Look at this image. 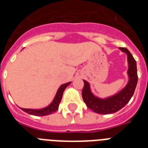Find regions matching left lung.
Returning <instances> with one entry per match:
<instances>
[{
	"label": "left lung",
	"mask_w": 148,
	"mask_h": 148,
	"mask_svg": "<svg viewBox=\"0 0 148 148\" xmlns=\"http://www.w3.org/2000/svg\"><path fill=\"white\" fill-rule=\"evenodd\" d=\"M119 49L126 53L127 55V74L129 77L128 83L121 91L107 98H99L93 95L90 90L89 83L84 80V86L82 90V97L84 101L88 108L100 114H113L124 108L133 96L138 84V77L136 60L127 48L120 47Z\"/></svg>",
	"instance_id": "8db88e82"
}]
</instances>
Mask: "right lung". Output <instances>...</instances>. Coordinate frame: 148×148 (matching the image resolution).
<instances>
[{
    "label": "right lung",
    "mask_w": 148,
    "mask_h": 148,
    "mask_svg": "<svg viewBox=\"0 0 148 148\" xmlns=\"http://www.w3.org/2000/svg\"><path fill=\"white\" fill-rule=\"evenodd\" d=\"M70 84L71 82H68V83L64 84L62 85H60V88H58L53 101L46 108H44L42 109H26V108H21V109L29 114L34 115V116H46V115L51 114L56 112L58 110L59 103L61 101L63 93Z\"/></svg>",
    "instance_id": "obj_1"
}]
</instances>
